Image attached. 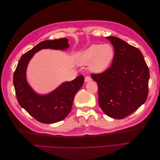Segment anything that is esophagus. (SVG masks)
Returning <instances> with one entry per match:
<instances>
[{
  "instance_id": "esophagus-1",
  "label": "esophagus",
  "mask_w": 160,
  "mask_h": 160,
  "mask_svg": "<svg viewBox=\"0 0 160 160\" xmlns=\"http://www.w3.org/2000/svg\"><path fill=\"white\" fill-rule=\"evenodd\" d=\"M91 80H92L91 78L89 76H87V77H85V83H87V82H90V81H91Z\"/></svg>"
}]
</instances>
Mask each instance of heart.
I'll return each instance as SVG.
<instances>
[{
  "label": "heart",
  "instance_id": "heart-1",
  "mask_svg": "<svg viewBox=\"0 0 160 160\" xmlns=\"http://www.w3.org/2000/svg\"><path fill=\"white\" fill-rule=\"evenodd\" d=\"M114 57L113 47L109 44H93L81 51L77 62L81 65H89V70L99 74L108 69Z\"/></svg>",
  "mask_w": 160,
  "mask_h": 160
}]
</instances>
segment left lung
<instances>
[{"instance_id":"1","label":"left lung","mask_w":160,"mask_h":160,"mask_svg":"<svg viewBox=\"0 0 160 160\" xmlns=\"http://www.w3.org/2000/svg\"><path fill=\"white\" fill-rule=\"evenodd\" d=\"M114 47L111 67L91 77L98 83L99 105L114 119H123L136 111L148 94L149 72L142 53L119 38L106 37Z\"/></svg>"}]
</instances>
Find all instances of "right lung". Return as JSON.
<instances>
[{
  "label": "right lung",
  "mask_w": 160,
  "mask_h": 160,
  "mask_svg": "<svg viewBox=\"0 0 160 160\" xmlns=\"http://www.w3.org/2000/svg\"><path fill=\"white\" fill-rule=\"evenodd\" d=\"M67 38L42 41L22 55L13 76V84L18 102L34 118L43 123H53L64 119L71 110L74 97L83 85V75L71 81H65L47 94H39L27 79V69L31 59L42 49L66 51Z\"/></svg>",
  "instance_id": "add662e5"
}]
</instances>
